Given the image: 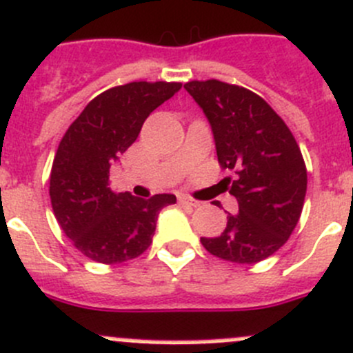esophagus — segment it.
<instances>
[{"label": "esophagus", "instance_id": "1", "mask_svg": "<svg viewBox=\"0 0 353 353\" xmlns=\"http://www.w3.org/2000/svg\"><path fill=\"white\" fill-rule=\"evenodd\" d=\"M177 202H179L181 205H186V207L200 205V202H196V200H193L192 196H186V195H177Z\"/></svg>", "mask_w": 353, "mask_h": 353}]
</instances>
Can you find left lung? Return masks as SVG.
Here are the masks:
<instances>
[{
    "instance_id": "8db88e82",
    "label": "left lung",
    "mask_w": 353,
    "mask_h": 353,
    "mask_svg": "<svg viewBox=\"0 0 353 353\" xmlns=\"http://www.w3.org/2000/svg\"><path fill=\"white\" fill-rule=\"evenodd\" d=\"M216 141L217 161L239 212H228L219 236H202L207 251L225 261L252 265L270 258L288 242L301 216L306 165L292 132L265 99L219 80L188 81Z\"/></svg>"
}]
</instances>
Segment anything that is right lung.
Returning <instances> with one entry per match:
<instances>
[{
    "label": "right lung",
    "instance_id": "right-lung-1",
    "mask_svg": "<svg viewBox=\"0 0 353 353\" xmlns=\"http://www.w3.org/2000/svg\"><path fill=\"white\" fill-rule=\"evenodd\" d=\"M183 83L132 81L92 99L69 125L50 172L55 219L88 259L117 265L143 254L153 240L157 217L176 203L169 193L137 199L110 190V169L139 136L146 118Z\"/></svg>",
    "mask_w": 353,
    "mask_h": 353
}]
</instances>
